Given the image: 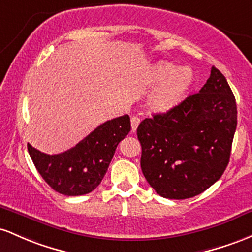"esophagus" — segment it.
Here are the masks:
<instances>
[{
	"mask_svg": "<svg viewBox=\"0 0 252 252\" xmlns=\"http://www.w3.org/2000/svg\"><path fill=\"white\" fill-rule=\"evenodd\" d=\"M140 124V119L138 117H133L131 119V127H132V132H135L137 131L138 126H139Z\"/></svg>",
	"mask_w": 252,
	"mask_h": 252,
	"instance_id": "34e87169",
	"label": "esophagus"
}]
</instances>
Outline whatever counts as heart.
<instances>
[{
	"mask_svg": "<svg viewBox=\"0 0 252 252\" xmlns=\"http://www.w3.org/2000/svg\"><path fill=\"white\" fill-rule=\"evenodd\" d=\"M152 86H158L149 97V106L157 113H168L182 102L193 82V73L187 67H179L169 62L152 65L148 75Z\"/></svg>",
	"mask_w": 252,
	"mask_h": 252,
	"instance_id": "obj_1",
	"label": "heart"
}]
</instances>
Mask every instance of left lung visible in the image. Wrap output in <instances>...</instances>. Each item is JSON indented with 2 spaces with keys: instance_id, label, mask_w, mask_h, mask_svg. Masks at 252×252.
Instances as JSON below:
<instances>
[{
  "instance_id": "obj_1",
  "label": "left lung",
  "mask_w": 252,
  "mask_h": 252,
  "mask_svg": "<svg viewBox=\"0 0 252 252\" xmlns=\"http://www.w3.org/2000/svg\"><path fill=\"white\" fill-rule=\"evenodd\" d=\"M236 127V98L225 76L212 66L199 93L138 126L140 166L149 185L166 199L201 194L224 174Z\"/></svg>"
}]
</instances>
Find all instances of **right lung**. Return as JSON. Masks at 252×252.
<instances>
[{
  "label": "right lung",
  "mask_w": 252,
  "mask_h": 252,
  "mask_svg": "<svg viewBox=\"0 0 252 252\" xmlns=\"http://www.w3.org/2000/svg\"><path fill=\"white\" fill-rule=\"evenodd\" d=\"M131 131L127 114L96 127L76 146L46 155L27 144L36 170L53 190L67 196L88 194L102 181L118 144Z\"/></svg>",
  "instance_id": "add662e5"
}]
</instances>
